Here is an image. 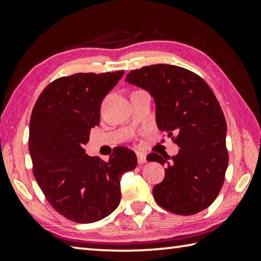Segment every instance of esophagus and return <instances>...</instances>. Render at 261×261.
Wrapping results in <instances>:
<instances>
[{
    "label": "esophagus",
    "instance_id": "esophagus-1",
    "mask_svg": "<svg viewBox=\"0 0 261 261\" xmlns=\"http://www.w3.org/2000/svg\"><path fill=\"white\" fill-rule=\"evenodd\" d=\"M137 158H138V164H139V165H144V164H145L146 161H147V160H146V156L144 155V154H142V153H138Z\"/></svg>",
    "mask_w": 261,
    "mask_h": 261
}]
</instances>
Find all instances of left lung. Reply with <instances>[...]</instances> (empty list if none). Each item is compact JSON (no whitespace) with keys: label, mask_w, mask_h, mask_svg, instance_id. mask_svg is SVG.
<instances>
[{"label":"left lung","mask_w":261,"mask_h":261,"mask_svg":"<svg viewBox=\"0 0 261 261\" xmlns=\"http://www.w3.org/2000/svg\"><path fill=\"white\" fill-rule=\"evenodd\" d=\"M125 81L152 95L156 125L180 147L172 158L147 156L167 165L163 182L153 187L156 203L184 216L208 208L224 184L229 163L225 117L212 88L197 74L165 64L134 69Z\"/></svg>","instance_id":"obj_1"}]
</instances>
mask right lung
Segmentation results:
<instances>
[{
    "label": "right lung",
    "instance_id": "right-lung-1",
    "mask_svg": "<svg viewBox=\"0 0 261 261\" xmlns=\"http://www.w3.org/2000/svg\"><path fill=\"white\" fill-rule=\"evenodd\" d=\"M124 71L77 73L52 81L39 95L29 130L32 172L48 203L69 221L93 223L117 208L121 176L137 166L135 152L116 147L108 161L86 154L101 103Z\"/></svg>",
    "mask_w": 261,
    "mask_h": 261
}]
</instances>
